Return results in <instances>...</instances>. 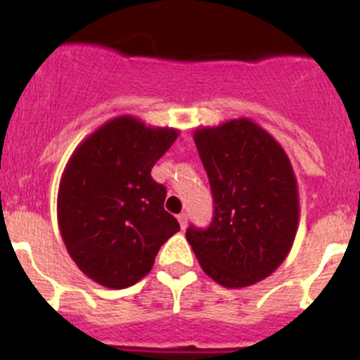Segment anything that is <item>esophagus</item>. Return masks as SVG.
<instances>
[{
    "instance_id": "obj_1",
    "label": "esophagus",
    "mask_w": 360,
    "mask_h": 360,
    "mask_svg": "<svg viewBox=\"0 0 360 360\" xmlns=\"http://www.w3.org/2000/svg\"><path fill=\"white\" fill-rule=\"evenodd\" d=\"M177 221H179V224H181V230H186V226H188L186 214H179V216H177Z\"/></svg>"
}]
</instances>
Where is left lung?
<instances>
[{
    "label": "left lung",
    "instance_id": "1",
    "mask_svg": "<svg viewBox=\"0 0 360 360\" xmlns=\"http://www.w3.org/2000/svg\"><path fill=\"white\" fill-rule=\"evenodd\" d=\"M209 177L214 216L191 224L186 238L202 270L230 289L274 274L289 250L300 219L296 177L281 144L249 118L195 130Z\"/></svg>",
    "mask_w": 360,
    "mask_h": 360
}]
</instances>
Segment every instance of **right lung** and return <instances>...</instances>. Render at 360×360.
<instances>
[{
	"label": "right lung",
	"mask_w": 360,
	"mask_h": 360,
	"mask_svg": "<svg viewBox=\"0 0 360 360\" xmlns=\"http://www.w3.org/2000/svg\"><path fill=\"white\" fill-rule=\"evenodd\" d=\"M176 129L118 116L90 134L64 169L57 219L69 256L97 284L130 288L150 274L160 248L179 231L163 209L167 188L151 169Z\"/></svg>",
	"instance_id": "obj_1"
}]
</instances>
